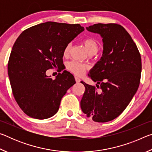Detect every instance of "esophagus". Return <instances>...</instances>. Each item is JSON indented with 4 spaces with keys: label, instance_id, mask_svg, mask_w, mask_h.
Instances as JSON below:
<instances>
[{
    "label": "esophagus",
    "instance_id": "esophagus-1",
    "mask_svg": "<svg viewBox=\"0 0 152 152\" xmlns=\"http://www.w3.org/2000/svg\"><path fill=\"white\" fill-rule=\"evenodd\" d=\"M75 80L76 82H80L81 81V80L80 79L78 76H75Z\"/></svg>",
    "mask_w": 152,
    "mask_h": 152
}]
</instances>
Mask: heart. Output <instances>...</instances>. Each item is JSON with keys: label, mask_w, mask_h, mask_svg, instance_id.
Masks as SVG:
<instances>
[{"label": "heart", "mask_w": 152, "mask_h": 152, "mask_svg": "<svg viewBox=\"0 0 152 152\" xmlns=\"http://www.w3.org/2000/svg\"><path fill=\"white\" fill-rule=\"evenodd\" d=\"M82 43L88 51L89 54L91 53H96L99 49V45L96 40L92 37H86L82 40ZM70 44H67L63 50V55L64 56H68L70 50ZM68 70L73 74L78 76H81L84 74L88 66L85 64H82L76 61H71L66 65Z\"/></svg>", "instance_id": "b5f03b06"}]
</instances>
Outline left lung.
Masks as SVG:
<instances>
[{"instance_id":"1","label":"left lung","mask_w":152,"mask_h":152,"mask_svg":"<svg viewBox=\"0 0 152 152\" xmlns=\"http://www.w3.org/2000/svg\"><path fill=\"white\" fill-rule=\"evenodd\" d=\"M102 38V56L88 76L96 86L81 82L85 92L80 101L82 112L95 122L104 123L123 112L140 83L141 56L129 33L116 23H98L86 27Z\"/></svg>"}]
</instances>
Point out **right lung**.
I'll list each match as a JSON object with an SVG mask.
<instances>
[{
  "label": "right lung",
  "mask_w": 152,
  "mask_h": 152,
  "mask_svg": "<svg viewBox=\"0 0 152 152\" xmlns=\"http://www.w3.org/2000/svg\"><path fill=\"white\" fill-rule=\"evenodd\" d=\"M84 30L80 24L43 23L23 31L15 42L8 63L12 94L25 114L37 119L54 115L61 100L76 83L64 70L55 80L46 71L63 65V50Z\"/></svg>",
  "instance_id": "obj_1"
}]
</instances>
